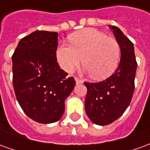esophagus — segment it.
I'll return each instance as SVG.
<instances>
[{"label": "esophagus", "mask_w": 150, "mask_h": 150, "mask_svg": "<svg viewBox=\"0 0 150 150\" xmlns=\"http://www.w3.org/2000/svg\"><path fill=\"white\" fill-rule=\"evenodd\" d=\"M75 81H76V83L77 84H81L82 83V81L79 79V78H77V77H75Z\"/></svg>", "instance_id": "esophagus-1"}]
</instances>
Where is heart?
Returning <instances> with one entry per match:
<instances>
[{
	"mask_svg": "<svg viewBox=\"0 0 150 150\" xmlns=\"http://www.w3.org/2000/svg\"><path fill=\"white\" fill-rule=\"evenodd\" d=\"M70 46L60 45L56 50V59L61 69L72 73L81 62L84 71L94 79L110 77L117 68L120 47L115 39L93 28H86L69 36Z\"/></svg>",
	"mask_w": 150,
	"mask_h": 150,
	"instance_id": "obj_1",
	"label": "heart"
}]
</instances>
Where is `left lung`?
Returning <instances> with one entry per match:
<instances>
[{"instance_id": "8db88e82", "label": "left lung", "mask_w": 150, "mask_h": 150, "mask_svg": "<svg viewBox=\"0 0 150 150\" xmlns=\"http://www.w3.org/2000/svg\"><path fill=\"white\" fill-rule=\"evenodd\" d=\"M120 47V64L111 77L100 82H84L87 88L85 108L94 124L108 125L120 117L131 103L137 63L133 43L117 26H110Z\"/></svg>"}]
</instances>
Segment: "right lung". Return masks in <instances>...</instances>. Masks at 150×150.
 <instances>
[{"label": "right lung", "instance_id": "1", "mask_svg": "<svg viewBox=\"0 0 150 150\" xmlns=\"http://www.w3.org/2000/svg\"><path fill=\"white\" fill-rule=\"evenodd\" d=\"M58 34L36 30L22 38L12 56L13 86L25 114L41 124L58 121L76 81L56 60Z\"/></svg>", "mask_w": 150, "mask_h": 150}]
</instances>
